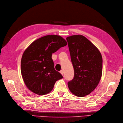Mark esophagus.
<instances>
[{"label":"esophagus","mask_w":123,"mask_h":123,"mask_svg":"<svg viewBox=\"0 0 123 123\" xmlns=\"http://www.w3.org/2000/svg\"><path fill=\"white\" fill-rule=\"evenodd\" d=\"M60 74H61L62 75H63V70H61V71H60Z\"/></svg>","instance_id":"obj_1"}]
</instances>
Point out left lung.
<instances>
[{"mask_svg":"<svg viewBox=\"0 0 123 123\" xmlns=\"http://www.w3.org/2000/svg\"><path fill=\"white\" fill-rule=\"evenodd\" d=\"M74 75L68 82L70 91L78 97H85L95 90L103 71V58L99 49L81 35L67 37Z\"/></svg>","mask_w":123,"mask_h":123,"instance_id":"left-lung-1","label":"left lung"}]
</instances>
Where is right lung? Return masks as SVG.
Segmentation results:
<instances>
[{"label":"right lung","instance_id":"obj_1","mask_svg":"<svg viewBox=\"0 0 123 123\" xmlns=\"http://www.w3.org/2000/svg\"><path fill=\"white\" fill-rule=\"evenodd\" d=\"M67 45V41L61 36L49 35L34 41L25 49L20 69L28 89L39 95L51 92L56 81L63 78L54 69L52 53Z\"/></svg>","mask_w":123,"mask_h":123}]
</instances>
